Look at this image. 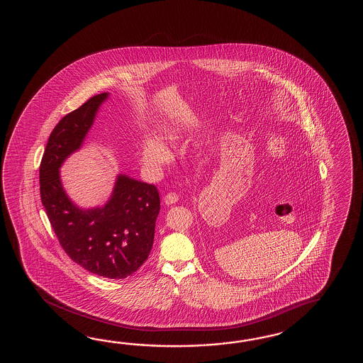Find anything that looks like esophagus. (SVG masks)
I'll return each instance as SVG.
<instances>
[{
	"instance_id": "1",
	"label": "esophagus",
	"mask_w": 363,
	"mask_h": 363,
	"mask_svg": "<svg viewBox=\"0 0 363 363\" xmlns=\"http://www.w3.org/2000/svg\"><path fill=\"white\" fill-rule=\"evenodd\" d=\"M179 200V196L177 193L170 192L167 193L166 196H164V202L167 203V205H172V203H177Z\"/></svg>"
}]
</instances>
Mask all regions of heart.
I'll return each instance as SVG.
<instances>
[{"mask_svg": "<svg viewBox=\"0 0 363 363\" xmlns=\"http://www.w3.org/2000/svg\"><path fill=\"white\" fill-rule=\"evenodd\" d=\"M169 138H171L170 135ZM141 155H143V161L155 169L162 167L170 162L171 160L169 150L155 139L144 140L141 145Z\"/></svg>", "mask_w": 363, "mask_h": 363, "instance_id": "obj_1", "label": "heart"}]
</instances>
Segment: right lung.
Segmentation results:
<instances>
[{
    "label": "right lung",
    "instance_id": "add662e5",
    "mask_svg": "<svg viewBox=\"0 0 363 363\" xmlns=\"http://www.w3.org/2000/svg\"><path fill=\"white\" fill-rule=\"evenodd\" d=\"M106 97L93 96L55 125L40 163V196L60 245L74 262L99 277L124 279L139 270L153 247L161 208L157 186L119 175L104 208L80 210L67 199L58 171L82 145Z\"/></svg>",
    "mask_w": 363,
    "mask_h": 363
}]
</instances>
